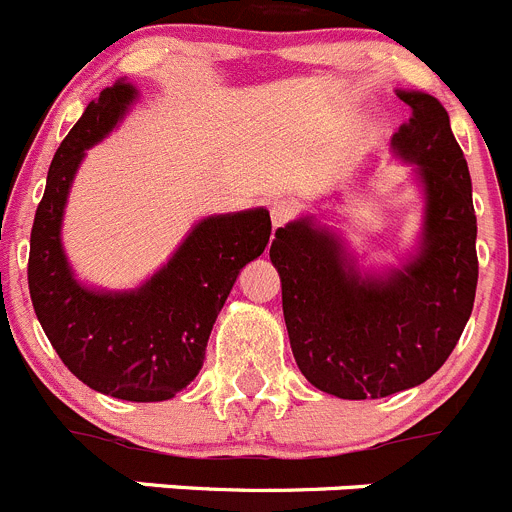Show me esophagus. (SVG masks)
<instances>
[{"label":"esophagus","instance_id":"1","mask_svg":"<svg viewBox=\"0 0 512 512\" xmlns=\"http://www.w3.org/2000/svg\"><path fill=\"white\" fill-rule=\"evenodd\" d=\"M269 215H271V225L274 228H282V225H287L292 217L297 215V205L292 200H274L269 205Z\"/></svg>","mask_w":512,"mask_h":512}]
</instances>
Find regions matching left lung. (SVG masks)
<instances>
[{
	"label": "left lung",
	"instance_id": "8db88e82",
	"mask_svg": "<svg viewBox=\"0 0 512 512\" xmlns=\"http://www.w3.org/2000/svg\"><path fill=\"white\" fill-rule=\"evenodd\" d=\"M392 138L423 192V228L400 266L366 271L336 230L302 215L274 233L271 264L300 372L341 400H377L418 387L449 359L477 292L472 179L449 112L425 92Z\"/></svg>",
	"mask_w": 512,
	"mask_h": 512
}]
</instances>
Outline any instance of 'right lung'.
<instances>
[{
    "mask_svg": "<svg viewBox=\"0 0 512 512\" xmlns=\"http://www.w3.org/2000/svg\"><path fill=\"white\" fill-rule=\"evenodd\" d=\"M135 99L130 81H115L58 146L30 233L27 284L45 336L74 377L117 400L161 402L200 374L217 312L243 266L264 253L271 217L264 207L205 217L135 289L81 284L61 243L71 184L87 148L120 125Z\"/></svg>",
    "mask_w": 512,
    "mask_h": 512,
    "instance_id": "1",
    "label": "right lung"
}]
</instances>
